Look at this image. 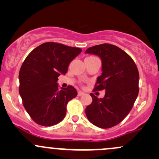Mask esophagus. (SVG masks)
<instances>
[{
  "mask_svg": "<svg viewBox=\"0 0 159 159\" xmlns=\"http://www.w3.org/2000/svg\"><path fill=\"white\" fill-rule=\"evenodd\" d=\"M84 94V93L82 92V91H78V96H83Z\"/></svg>",
  "mask_w": 159,
  "mask_h": 159,
  "instance_id": "34e87169",
  "label": "esophagus"
}]
</instances>
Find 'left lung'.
<instances>
[{
	"mask_svg": "<svg viewBox=\"0 0 159 159\" xmlns=\"http://www.w3.org/2000/svg\"><path fill=\"white\" fill-rule=\"evenodd\" d=\"M86 54L101 58L102 73L95 90L105 91L103 98L90 93L92 103L85 113L91 123L102 129L119 124L132 110L138 97L139 72L130 56L116 45L102 44L87 48Z\"/></svg>",
	"mask_w": 159,
	"mask_h": 159,
	"instance_id": "1",
	"label": "left lung"
}]
</instances>
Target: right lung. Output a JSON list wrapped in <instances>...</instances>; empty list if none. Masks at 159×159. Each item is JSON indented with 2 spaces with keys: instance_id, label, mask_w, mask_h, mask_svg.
Listing matches in <instances>:
<instances>
[{
  "instance_id": "add662e5",
  "label": "right lung",
  "mask_w": 159,
  "mask_h": 159,
  "mask_svg": "<svg viewBox=\"0 0 159 159\" xmlns=\"http://www.w3.org/2000/svg\"><path fill=\"white\" fill-rule=\"evenodd\" d=\"M82 52L60 43H45L34 48L19 71V94L25 110L35 123L52 126L64 119L66 105L78 92L72 86L59 88L58 77Z\"/></svg>"
}]
</instances>
